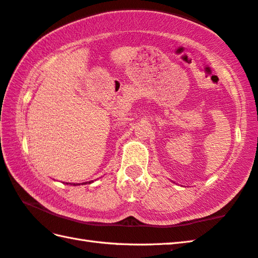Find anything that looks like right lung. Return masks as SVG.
<instances>
[{"label": "right lung", "mask_w": 258, "mask_h": 258, "mask_svg": "<svg viewBox=\"0 0 258 258\" xmlns=\"http://www.w3.org/2000/svg\"><path fill=\"white\" fill-rule=\"evenodd\" d=\"M90 182H91V181H89V184H90ZM73 185H76V184H73Z\"/></svg>", "instance_id": "add662e5"}]
</instances>
